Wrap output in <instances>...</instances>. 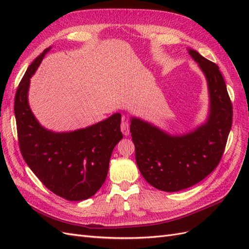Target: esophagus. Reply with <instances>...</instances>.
Masks as SVG:
<instances>
[{
    "instance_id": "esophagus-1",
    "label": "esophagus",
    "mask_w": 249,
    "mask_h": 249,
    "mask_svg": "<svg viewBox=\"0 0 249 249\" xmlns=\"http://www.w3.org/2000/svg\"><path fill=\"white\" fill-rule=\"evenodd\" d=\"M120 129H122V132L123 134L124 135V136H127V135L130 134V125H129V123L126 122V120H123L122 124H120Z\"/></svg>"
}]
</instances>
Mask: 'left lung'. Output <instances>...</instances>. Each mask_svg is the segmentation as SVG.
<instances>
[{"label":"left lung","instance_id":"obj_1","mask_svg":"<svg viewBox=\"0 0 249 249\" xmlns=\"http://www.w3.org/2000/svg\"><path fill=\"white\" fill-rule=\"evenodd\" d=\"M208 83L209 115L194 130L172 135L131 117L135 158L142 177L165 192L184 190L199 183L219 164L232 123V106L222 74L215 63L188 50Z\"/></svg>","mask_w":249,"mask_h":249}]
</instances>
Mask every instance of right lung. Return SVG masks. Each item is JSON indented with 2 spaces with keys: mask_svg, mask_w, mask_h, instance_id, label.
I'll use <instances>...</instances> for the list:
<instances>
[{
  "mask_svg": "<svg viewBox=\"0 0 249 249\" xmlns=\"http://www.w3.org/2000/svg\"><path fill=\"white\" fill-rule=\"evenodd\" d=\"M51 47L30 64L14 99L18 144L25 162L53 193L67 200H85L106 180L109 162L117 143L122 114L71 132H53L42 126L29 106L30 79Z\"/></svg>",
  "mask_w": 249,
  "mask_h": 249,
  "instance_id": "1",
  "label": "right lung"
}]
</instances>
